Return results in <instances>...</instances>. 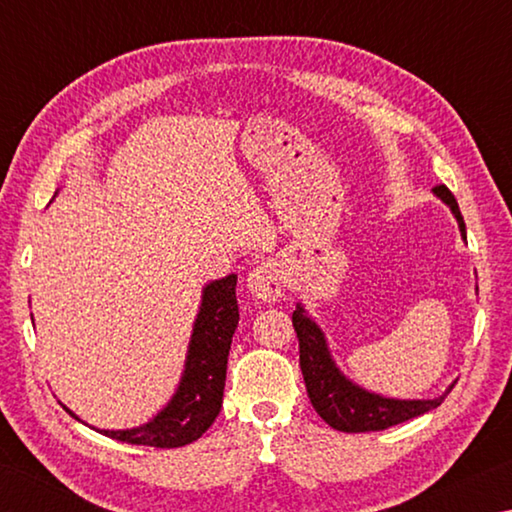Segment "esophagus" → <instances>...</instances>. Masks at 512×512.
Here are the masks:
<instances>
[{
    "label": "esophagus",
    "instance_id": "1",
    "mask_svg": "<svg viewBox=\"0 0 512 512\" xmlns=\"http://www.w3.org/2000/svg\"><path fill=\"white\" fill-rule=\"evenodd\" d=\"M246 282L248 291L264 302H275L282 296V277L280 271H277V266L271 262L257 264L253 271L248 273Z\"/></svg>",
    "mask_w": 512,
    "mask_h": 512
}]
</instances>
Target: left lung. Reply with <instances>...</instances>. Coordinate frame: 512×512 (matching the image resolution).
<instances>
[{
	"instance_id": "left-lung-1",
	"label": "left lung",
	"mask_w": 512,
	"mask_h": 512,
	"mask_svg": "<svg viewBox=\"0 0 512 512\" xmlns=\"http://www.w3.org/2000/svg\"><path fill=\"white\" fill-rule=\"evenodd\" d=\"M433 194L445 205H449V210L454 212L458 221V228H461V237L467 239L463 214L458 210L454 194L445 185L433 187ZM291 320L300 343V370L302 377H305L309 402L320 418L336 431L363 433L388 429L393 424L418 418V415L436 409L454 388L452 384L443 395L433 397V400H393V397L370 393L366 388L352 384L336 368L332 354H329L323 329L307 316V311L302 309L300 302L296 311H293Z\"/></svg>"
}]
</instances>
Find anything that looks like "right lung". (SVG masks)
<instances>
[{"label": "right lung", "mask_w": 512, "mask_h": 512, "mask_svg": "<svg viewBox=\"0 0 512 512\" xmlns=\"http://www.w3.org/2000/svg\"><path fill=\"white\" fill-rule=\"evenodd\" d=\"M235 289L237 275L214 280L203 289L185 370L171 402L142 427L119 431L97 429L99 433L128 445L171 449L194 443L212 427L223 404L230 343L239 323ZM65 411H69L67 406ZM69 415L74 413L69 411Z\"/></svg>", "instance_id": "right-lung-1"}]
</instances>
